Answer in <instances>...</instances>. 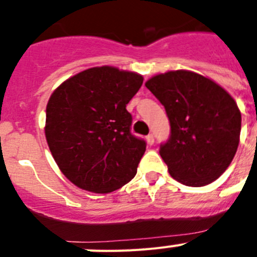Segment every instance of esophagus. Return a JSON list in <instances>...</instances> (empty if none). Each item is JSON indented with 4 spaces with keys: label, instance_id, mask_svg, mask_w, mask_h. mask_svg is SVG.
Here are the masks:
<instances>
[{
    "label": "esophagus",
    "instance_id": "obj_1",
    "mask_svg": "<svg viewBox=\"0 0 257 257\" xmlns=\"http://www.w3.org/2000/svg\"><path fill=\"white\" fill-rule=\"evenodd\" d=\"M145 140H147V143H148V145H153L154 143V136L152 135V134H149L147 138H145Z\"/></svg>",
    "mask_w": 257,
    "mask_h": 257
}]
</instances>
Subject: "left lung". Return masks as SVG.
<instances>
[{"mask_svg":"<svg viewBox=\"0 0 257 257\" xmlns=\"http://www.w3.org/2000/svg\"><path fill=\"white\" fill-rule=\"evenodd\" d=\"M145 86L170 119L171 136L160 149L170 175L188 187L220 178L239 144L242 118L231 95L208 77L185 69L156 74Z\"/></svg>","mask_w":257,"mask_h":257,"instance_id":"left-lung-1","label":"left lung"}]
</instances>
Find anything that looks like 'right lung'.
<instances>
[{
  "label": "right lung",
  "mask_w": 257,
  "mask_h": 257,
  "mask_svg": "<svg viewBox=\"0 0 257 257\" xmlns=\"http://www.w3.org/2000/svg\"><path fill=\"white\" fill-rule=\"evenodd\" d=\"M143 76L115 67L82 70L54 90L45 135L65 178L83 190L105 194L136 175L145 142L131 134L126 105Z\"/></svg>",
  "instance_id": "obj_1"
}]
</instances>
